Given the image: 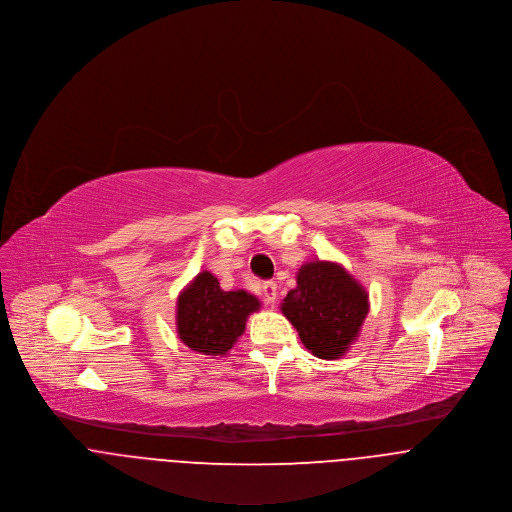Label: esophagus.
<instances>
[{
  "label": "esophagus",
  "instance_id": "esophagus-1",
  "mask_svg": "<svg viewBox=\"0 0 512 512\" xmlns=\"http://www.w3.org/2000/svg\"><path fill=\"white\" fill-rule=\"evenodd\" d=\"M261 295H263V301L265 305H275V299H277V283L275 281H265L261 285Z\"/></svg>",
  "mask_w": 512,
  "mask_h": 512
}]
</instances>
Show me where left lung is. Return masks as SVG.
<instances>
[{
  "instance_id": "left-lung-1",
  "label": "left lung",
  "mask_w": 512,
  "mask_h": 512,
  "mask_svg": "<svg viewBox=\"0 0 512 512\" xmlns=\"http://www.w3.org/2000/svg\"><path fill=\"white\" fill-rule=\"evenodd\" d=\"M368 293L332 261H310L297 273V287L281 303L308 350L324 360L342 356L360 334Z\"/></svg>"
}]
</instances>
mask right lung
<instances>
[{"label": "right lung", "mask_w": 512, "mask_h": 512, "mask_svg": "<svg viewBox=\"0 0 512 512\" xmlns=\"http://www.w3.org/2000/svg\"><path fill=\"white\" fill-rule=\"evenodd\" d=\"M261 303L247 291H223L219 281L202 271L178 297V336L205 356H225L245 332L247 316Z\"/></svg>", "instance_id": "add662e5"}]
</instances>
